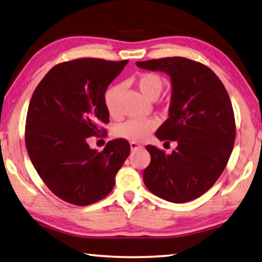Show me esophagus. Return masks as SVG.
<instances>
[{
    "label": "esophagus",
    "mask_w": 262,
    "mask_h": 262,
    "mask_svg": "<svg viewBox=\"0 0 262 262\" xmlns=\"http://www.w3.org/2000/svg\"><path fill=\"white\" fill-rule=\"evenodd\" d=\"M130 147H131V150H138V149L142 148V146L138 145L137 142H130Z\"/></svg>",
    "instance_id": "esophagus-1"
}]
</instances>
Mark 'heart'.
Here are the masks:
<instances>
[{"label":"heart","mask_w":262,"mask_h":262,"mask_svg":"<svg viewBox=\"0 0 262 262\" xmlns=\"http://www.w3.org/2000/svg\"><path fill=\"white\" fill-rule=\"evenodd\" d=\"M135 82L139 90L148 99L156 100L164 89V80L157 73L142 72L135 78ZM121 84H112L104 93V104L108 114L113 117L120 115V97L122 94ZM157 120L154 117L148 119H131L115 127V135L120 138L126 139L132 142H141L150 136L156 129Z\"/></svg>","instance_id":"obj_1"}]
</instances>
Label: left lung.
Here are the masks:
<instances>
[{
    "mask_svg": "<svg viewBox=\"0 0 262 262\" xmlns=\"http://www.w3.org/2000/svg\"><path fill=\"white\" fill-rule=\"evenodd\" d=\"M137 66L170 77L169 117L156 137L178 142L169 155L146 147L151 161L143 170V182L155 195L175 204L199 198L220 179L234 147L235 117L226 89L211 69L186 57H163Z\"/></svg>",
    "mask_w": 262,
    "mask_h": 262,
    "instance_id": "left-lung-1",
    "label": "left lung"
}]
</instances>
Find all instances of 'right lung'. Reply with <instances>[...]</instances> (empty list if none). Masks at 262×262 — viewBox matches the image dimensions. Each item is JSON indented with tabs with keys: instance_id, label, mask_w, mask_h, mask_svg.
I'll return each mask as SVG.
<instances>
[{
	"instance_id": "obj_1",
	"label": "right lung",
	"mask_w": 262,
	"mask_h": 262,
	"mask_svg": "<svg viewBox=\"0 0 262 262\" xmlns=\"http://www.w3.org/2000/svg\"><path fill=\"white\" fill-rule=\"evenodd\" d=\"M124 61L83 57L56 64L36 87L26 119L27 151L42 182L58 198L76 206L104 199L130 155L124 139L108 141L104 150L87 140L106 132L104 104L108 84Z\"/></svg>"
}]
</instances>
